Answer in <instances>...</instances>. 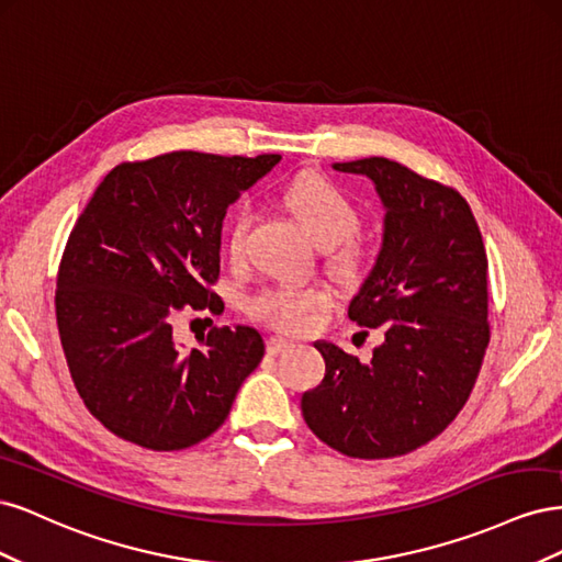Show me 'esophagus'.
Segmentation results:
<instances>
[{"instance_id":"esophagus-1","label":"esophagus","mask_w":562,"mask_h":562,"mask_svg":"<svg viewBox=\"0 0 562 562\" xmlns=\"http://www.w3.org/2000/svg\"><path fill=\"white\" fill-rule=\"evenodd\" d=\"M293 347V342H288L283 337H267V351L269 353H281Z\"/></svg>"}]
</instances>
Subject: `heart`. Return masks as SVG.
Segmentation results:
<instances>
[{
	"instance_id": "1",
	"label": "heart",
	"mask_w": 562,
	"mask_h": 562,
	"mask_svg": "<svg viewBox=\"0 0 562 562\" xmlns=\"http://www.w3.org/2000/svg\"><path fill=\"white\" fill-rule=\"evenodd\" d=\"M283 201L304 232L318 246L330 248L328 262L339 277L361 274L366 255L351 239L361 227V211L342 187L323 176H304L285 187ZM250 225V211H236L227 234L232 262H241L246 258ZM328 302L330 291L321 283H271L246 300V312L252 321L271 330L300 335L312 328L316 314Z\"/></svg>"
}]
</instances>
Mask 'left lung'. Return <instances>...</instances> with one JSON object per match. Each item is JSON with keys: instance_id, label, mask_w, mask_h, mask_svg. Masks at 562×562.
<instances>
[{"instance_id": "left-lung-1", "label": "left lung", "mask_w": 562, "mask_h": 562, "mask_svg": "<svg viewBox=\"0 0 562 562\" xmlns=\"http://www.w3.org/2000/svg\"><path fill=\"white\" fill-rule=\"evenodd\" d=\"M368 176L384 203V241L349 302L382 328L372 361L316 342L326 378L302 396L307 427L333 450L389 459L427 446L459 415L490 345L487 255L467 199L384 157L335 164Z\"/></svg>"}]
</instances>
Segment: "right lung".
<instances>
[{
  "mask_svg": "<svg viewBox=\"0 0 562 562\" xmlns=\"http://www.w3.org/2000/svg\"><path fill=\"white\" fill-rule=\"evenodd\" d=\"M281 155L168 151L114 166L75 223L56 279V321L72 382L114 436L171 452L227 419L265 356L260 333L213 326L182 351L176 316L223 314L220 232L229 203Z\"/></svg>",
  "mask_w": 562,
  "mask_h": 562,
  "instance_id": "1",
  "label": "right lung"
}]
</instances>
